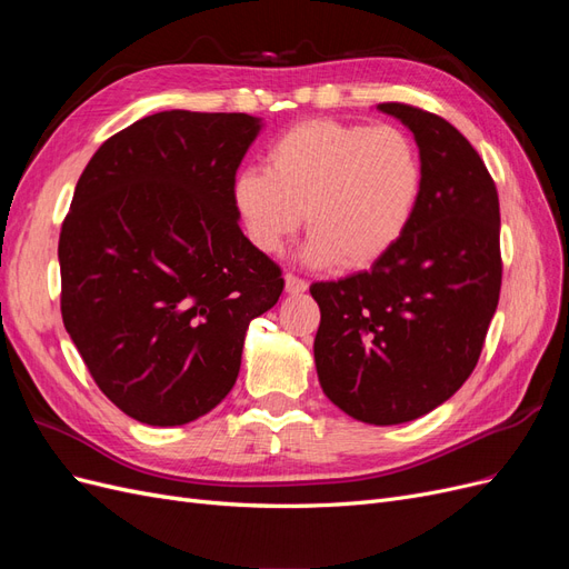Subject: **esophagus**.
Listing matches in <instances>:
<instances>
[{"instance_id":"34e87169","label":"esophagus","mask_w":569,"mask_h":569,"mask_svg":"<svg viewBox=\"0 0 569 569\" xmlns=\"http://www.w3.org/2000/svg\"><path fill=\"white\" fill-rule=\"evenodd\" d=\"M306 289H308L306 280L297 278V274H291V272L284 274V291H287V295H303Z\"/></svg>"}]
</instances>
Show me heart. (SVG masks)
<instances>
[{"label":"heart","mask_w":569,"mask_h":569,"mask_svg":"<svg viewBox=\"0 0 569 569\" xmlns=\"http://www.w3.org/2000/svg\"><path fill=\"white\" fill-rule=\"evenodd\" d=\"M266 159L268 170L247 168L232 182L244 234L263 253L278 251L306 213L308 261L368 268L401 242L418 211L422 161L393 126L303 120Z\"/></svg>","instance_id":"heart-1"}]
</instances>
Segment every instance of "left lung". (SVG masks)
Here are the masks:
<instances>
[{
    "mask_svg": "<svg viewBox=\"0 0 569 569\" xmlns=\"http://www.w3.org/2000/svg\"><path fill=\"white\" fill-rule=\"evenodd\" d=\"M416 134L422 194L403 239L337 282H313L322 391L368 425L410 422L465 385L501 295V211L477 149L437 113L385 101Z\"/></svg>",
    "mask_w": 569,
    "mask_h": 569,
    "instance_id": "obj_1",
    "label": "left lung"
}]
</instances>
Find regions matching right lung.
<instances>
[{"mask_svg":"<svg viewBox=\"0 0 569 569\" xmlns=\"http://www.w3.org/2000/svg\"><path fill=\"white\" fill-rule=\"evenodd\" d=\"M258 120L161 111L97 149L59 237L61 316L126 416L187 425L237 382L247 327L278 303L280 266L237 222L232 182Z\"/></svg>","mask_w":569,"mask_h":569,"instance_id":"add662e5","label":"right lung"}]
</instances>
